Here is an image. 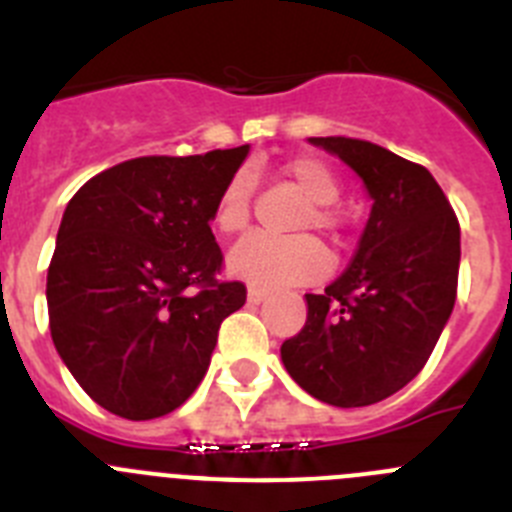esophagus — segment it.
<instances>
[{
    "instance_id": "obj_1",
    "label": "esophagus",
    "mask_w": 512,
    "mask_h": 512,
    "mask_svg": "<svg viewBox=\"0 0 512 512\" xmlns=\"http://www.w3.org/2000/svg\"><path fill=\"white\" fill-rule=\"evenodd\" d=\"M266 297H269V292H266V289H259V287L248 289V302H251V305H261Z\"/></svg>"
}]
</instances>
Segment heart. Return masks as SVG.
I'll return each instance as SVG.
<instances>
[{
  "instance_id": "b5f03b06",
  "label": "heart",
  "mask_w": 512,
  "mask_h": 512,
  "mask_svg": "<svg viewBox=\"0 0 512 512\" xmlns=\"http://www.w3.org/2000/svg\"><path fill=\"white\" fill-rule=\"evenodd\" d=\"M284 174L310 202V207L300 217V228H315L328 235L341 233V215L330 207L341 197L338 176L312 156L292 158L284 166ZM251 194L253 182L246 171H238L225 184L215 205V215H212L220 233L235 235L246 228L251 220ZM228 271L259 289L292 287V284H307L323 277L328 271V256H325V248L310 235H297L284 241L266 238V235H248L228 253Z\"/></svg>"
}]
</instances>
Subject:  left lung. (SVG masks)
<instances>
[{"mask_svg":"<svg viewBox=\"0 0 512 512\" xmlns=\"http://www.w3.org/2000/svg\"><path fill=\"white\" fill-rule=\"evenodd\" d=\"M354 169L372 212L354 259L282 343L289 377L315 400L364 408L420 372L449 323L459 279V220L425 166L369 140L307 138Z\"/></svg>","mask_w":512,"mask_h":512,"instance_id":"left-lung-1","label":"left lung"}]
</instances>
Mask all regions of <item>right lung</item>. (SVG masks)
Here are the masks:
<instances>
[{
    "label": "right lung",
    "mask_w": 512,
    "mask_h": 512,
    "mask_svg": "<svg viewBox=\"0 0 512 512\" xmlns=\"http://www.w3.org/2000/svg\"><path fill=\"white\" fill-rule=\"evenodd\" d=\"M248 146L130 158L71 197L48 266L58 356L104 410L151 420L189 400L246 287L217 282L210 220Z\"/></svg>",
    "instance_id": "add662e5"
}]
</instances>
